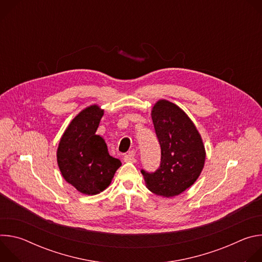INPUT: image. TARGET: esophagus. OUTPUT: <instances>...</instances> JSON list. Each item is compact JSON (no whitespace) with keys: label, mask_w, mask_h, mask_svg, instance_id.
<instances>
[{"label":"esophagus","mask_w":262,"mask_h":262,"mask_svg":"<svg viewBox=\"0 0 262 262\" xmlns=\"http://www.w3.org/2000/svg\"><path fill=\"white\" fill-rule=\"evenodd\" d=\"M124 162L136 163V162H137V160H136V158H135V156H134V152H129L128 155H126V156L124 157Z\"/></svg>","instance_id":"esophagus-1"}]
</instances>
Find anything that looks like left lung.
<instances>
[{"mask_svg":"<svg viewBox=\"0 0 262 262\" xmlns=\"http://www.w3.org/2000/svg\"><path fill=\"white\" fill-rule=\"evenodd\" d=\"M151 118L161 146V164L155 172H141L149 191L162 197H174L199 177L205 149L196 126L176 104L159 100L152 107Z\"/></svg>","mask_w":262,"mask_h":262,"instance_id":"1","label":"left lung"}]
</instances>
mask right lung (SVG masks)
<instances>
[{
  "label": "right lung",
  "instance_id": "add662e5",
  "mask_svg": "<svg viewBox=\"0 0 262 262\" xmlns=\"http://www.w3.org/2000/svg\"><path fill=\"white\" fill-rule=\"evenodd\" d=\"M102 115L103 110L97 105L83 110L66 128L57 151L64 179L86 195L105 190L121 166L108 155L104 140L95 135Z\"/></svg>",
  "mask_w": 262,
  "mask_h": 262
}]
</instances>
